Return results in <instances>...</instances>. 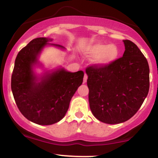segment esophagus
I'll use <instances>...</instances> for the list:
<instances>
[{
    "mask_svg": "<svg viewBox=\"0 0 158 158\" xmlns=\"http://www.w3.org/2000/svg\"><path fill=\"white\" fill-rule=\"evenodd\" d=\"M87 74H84V83H86L87 82Z\"/></svg>",
    "mask_w": 158,
    "mask_h": 158,
    "instance_id": "34e87169",
    "label": "esophagus"
}]
</instances>
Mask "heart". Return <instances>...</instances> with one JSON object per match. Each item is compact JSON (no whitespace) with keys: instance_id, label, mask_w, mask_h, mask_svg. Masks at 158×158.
Instances as JSON below:
<instances>
[{"instance_id":"obj_1","label":"heart","mask_w":158,"mask_h":158,"mask_svg":"<svg viewBox=\"0 0 158 158\" xmlns=\"http://www.w3.org/2000/svg\"><path fill=\"white\" fill-rule=\"evenodd\" d=\"M84 54L88 58H95L97 64L106 66L116 60L118 49L115 45H106L103 43H95L88 45L84 50Z\"/></svg>"}]
</instances>
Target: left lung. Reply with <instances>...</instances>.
I'll return each mask as SVG.
<instances>
[{"label": "left lung", "mask_w": 158, "mask_h": 158, "mask_svg": "<svg viewBox=\"0 0 158 158\" xmlns=\"http://www.w3.org/2000/svg\"><path fill=\"white\" fill-rule=\"evenodd\" d=\"M123 56L106 66L86 68L89 103L93 115L107 124L131 118L139 110L149 91V66L134 43L123 40Z\"/></svg>", "instance_id": "1"}]
</instances>
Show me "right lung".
<instances>
[{
	"instance_id": "right-lung-1",
	"label": "right lung",
	"mask_w": 158,
	"mask_h": 158,
	"mask_svg": "<svg viewBox=\"0 0 158 158\" xmlns=\"http://www.w3.org/2000/svg\"><path fill=\"white\" fill-rule=\"evenodd\" d=\"M51 41L52 39L36 38L23 48L16 58L11 77V90L20 113L30 121L43 126L58 123L64 116L71 97L84 78V71L71 73L60 68L45 74L38 82L32 66Z\"/></svg>"
}]
</instances>
